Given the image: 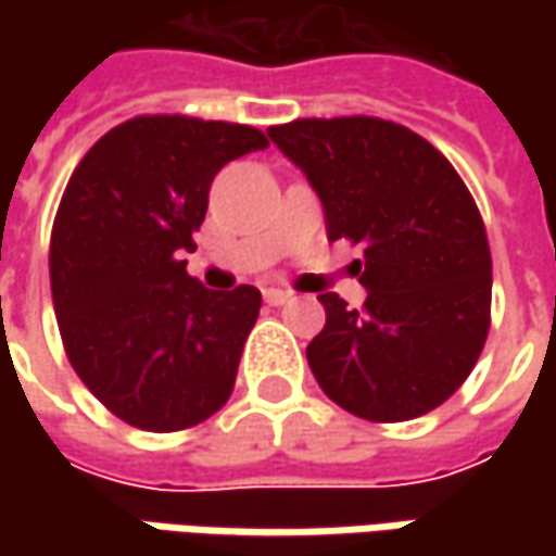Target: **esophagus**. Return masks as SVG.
I'll return each mask as SVG.
<instances>
[{
  "mask_svg": "<svg viewBox=\"0 0 556 556\" xmlns=\"http://www.w3.org/2000/svg\"><path fill=\"white\" fill-rule=\"evenodd\" d=\"M263 300H266L268 306H285V303L290 300V290L266 288V290H263Z\"/></svg>",
  "mask_w": 556,
  "mask_h": 556,
  "instance_id": "esophagus-1",
  "label": "esophagus"
}]
</instances>
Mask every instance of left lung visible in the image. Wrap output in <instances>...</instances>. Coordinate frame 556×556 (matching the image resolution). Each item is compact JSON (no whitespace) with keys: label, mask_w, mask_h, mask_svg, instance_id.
I'll return each instance as SVG.
<instances>
[{"label":"left lung","mask_w":556,"mask_h":556,"mask_svg":"<svg viewBox=\"0 0 556 556\" xmlns=\"http://www.w3.org/2000/svg\"><path fill=\"white\" fill-rule=\"evenodd\" d=\"M268 139L315 188L328 241L365 247L353 263L365 306L318 296L328 321L306 346L318 387L380 424L439 408L473 371L492 309V256L467 185L390 119H293Z\"/></svg>","instance_id":"obj_1"}]
</instances>
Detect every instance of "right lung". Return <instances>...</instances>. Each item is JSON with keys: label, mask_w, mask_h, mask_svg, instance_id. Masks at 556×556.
I'll return each mask as SVG.
<instances>
[{"label": "right lung", "mask_w": 556, "mask_h": 556, "mask_svg": "<svg viewBox=\"0 0 556 556\" xmlns=\"http://www.w3.org/2000/svg\"><path fill=\"white\" fill-rule=\"evenodd\" d=\"M268 148L241 123L136 117L79 161L49 250L52 300L79 380L119 420L173 433L228 402L263 296L185 271L228 161Z\"/></svg>", "instance_id": "right-lung-1"}]
</instances>
